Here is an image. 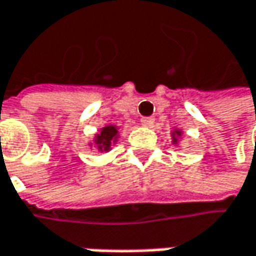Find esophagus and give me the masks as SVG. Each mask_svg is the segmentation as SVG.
<instances>
[{
    "instance_id": "esophagus-1",
    "label": "esophagus",
    "mask_w": 256,
    "mask_h": 256,
    "mask_svg": "<svg viewBox=\"0 0 256 256\" xmlns=\"http://www.w3.org/2000/svg\"><path fill=\"white\" fill-rule=\"evenodd\" d=\"M154 117H142V120H140V123H142V126H145V128H151L152 124H154Z\"/></svg>"
}]
</instances>
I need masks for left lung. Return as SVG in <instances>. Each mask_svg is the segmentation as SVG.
<instances>
[{
	"label": "left lung",
	"instance_id": "1",
	"mask_svg": "<svg viewBox=\"0 0 256 256\" xmlns=\"http://www.w3.org/2000/svg\"><path fill=\"white\" fill-rule=\"evenodd\" d=\"M182 136V130L180 128H174L173 132H172V142L177 145L178 144V138Z\"/></svg>",
	"mask_w": 256,
	"mask_h": 256
}]
</instances>
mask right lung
I'll return each mask as SVG.
<instances>
[{
	"mask_svg": "<svg viewBox=\"0 0 256 256\" xmlns=\"http://www.w3.org/2000/svg\"><path fill=\"white\" fill-rule=\"evenodd\" d=\"M117 139H118V128L114 124H108L101 128L100 133L95 134L94 145L98 151L108 152L112 145H116ZM89 146H92V144H89Z\"/></svg>",
	"mask_w": 256,
	"mask_h": 256,
	"instance_id": "right-lung-1",
	"label": "right lung"
}]
</instances>
